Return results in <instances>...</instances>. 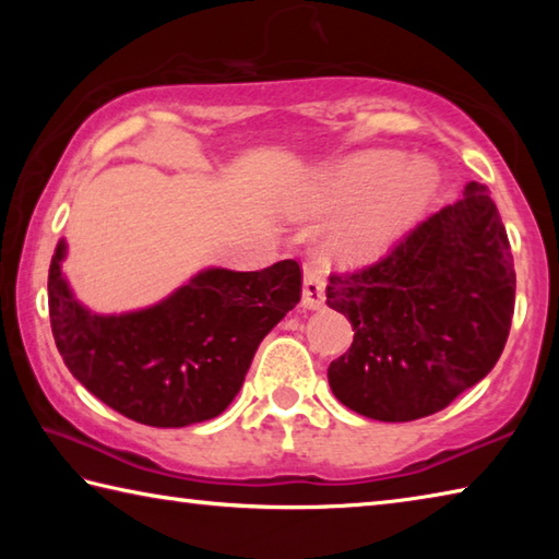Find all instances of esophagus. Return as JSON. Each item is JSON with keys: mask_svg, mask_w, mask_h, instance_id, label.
<instances>
[{"mask_svg": "<svg viewBox=\"0 0 559 559\" xmlns=\"http://www.w3.org/2000/svg\"><path fill=\"white\" fill-rule=\"evenodd\" d=\"M325 302V281L318 271H306L302 276V306L320 308Z\"/></svg>", "mask_w": 559, "mask_h": 559, "instance_id": "1", "label": "esophagus"}]
</instances>
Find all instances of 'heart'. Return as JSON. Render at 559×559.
Masks as SVG:
<instances>
[{
  "label": "heart",
  "instance_id": "b5f03b06",
  "mask_svg": "<svg viewBox=\"0 0 559 559\" xmlns=\"http://www.w3.org/2000/svg\"><path fill=\"white\" fill-rule=\"evenodd\" d=\"M394 169L396 157L392 155H365L353 159L335 179V200H362L379 189ZM431 187L433 177L427 165L404 169L372 197V202L353 222H347L335 234L333 251L349 263H362L380 257L421 212L431 194Z\"/></svg>",
  "mask_w": 559,
  "mask_h": 559
}]
</instances>
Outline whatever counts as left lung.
Here are the masks:
<instances>
[{"label":"left lung","instance_id":"8db88e82","mask_svg":"<svg viewBox=\"0 0 559 559\" xmlns=\"http://www.w3.org/2000/svg\"><path fill=\"white\" fill-rule=\"evenodd\" d=\"M328 306L353 323L330 390L380 421L437 414L493 370L513 323L510 241L486 187L427 216L382 259L333 271Z\"/></svg>","mask_w":559,"mask_h":559}]
</instances>
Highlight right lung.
<instances>
[{"label":"right lung","mask_w":559,"mask_h":559,"mask_svg":"<svg viewBox=\"0 0 559 559\" xmlns=\"http://www.w3.org/2000/svg\"><path fill=\"white\" fill-rule=\"evenodd\" d=\"M49 269V316L66 367L91 394L138 424L189 427L239 394L253 353L300 300L302 273L286 259L261 271L210 269L155 308L91 316Z\"/></svg>","instance_id":"1"}]
</instances>
